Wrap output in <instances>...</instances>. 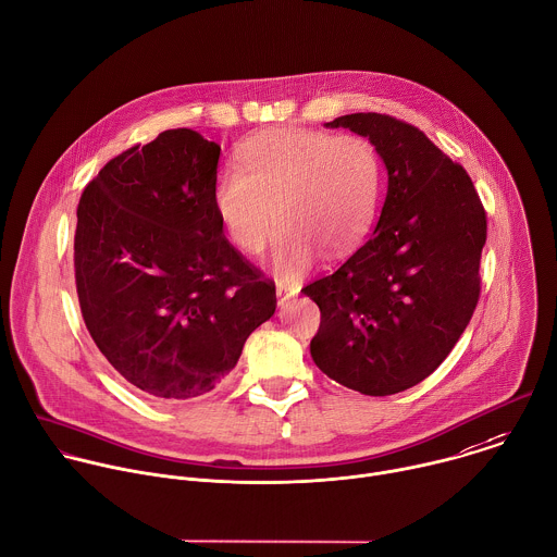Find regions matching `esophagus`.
<instances>
[{
  "instance_id": "obj_1",
  "label": "esophagus",
  "mask_w": 557,
  "mask_h": 557,
  "mask_svg": "<svg viewBox=\"0 0 557 557\" xmlns=\"http://www.w3.org/2000/svg\"><path fill=\"white\" fill-rule=\"evenodd\" d=\"M297 293H299V288H297V286H293V284H284V282H277V304H280V306H284L286 301H290Z\"/></svg>"
}]
</instances>
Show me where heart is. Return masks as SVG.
<instances>
[{
	"label": "heart",
	"instance_id": "heart-1",
	"mask_svg": "<svg viewBox=\"0 0 557 557\" xmlns=\"http://www.w3.org/2000/svg\"><path fill=\"white\" fill-rule=\"evenodd\" d=\"M238 163L219 172L214 210L249 256L267 247L275 219V264L284 275L310 267L317 249L330 258L351 251L374 223L383 174L364 137L277 128L249 139Z\"/></svg>",
	"mask_w": 557,
	"mask_h": 557
}]
</instances>
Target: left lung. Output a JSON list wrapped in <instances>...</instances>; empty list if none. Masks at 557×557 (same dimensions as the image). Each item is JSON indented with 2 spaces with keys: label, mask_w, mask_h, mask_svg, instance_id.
<instances>
[{
  "label": "left lung",
  "mask_w": 557,
  "mask_h": 557,
  "mask_svg": "<svg viewBox=\"0 0 557 557\" xmlns=\"http://www.w3.org/2000/svg\"><path fill=\"white\" fill-rule=\"evenodd\" d=\"M327 126L369 137L389 174L381 221L334 273L301 288L321 310L312 360L364 396L400 394L444 362L481 295L485 208L461 163L385 113Z\"/></svg>",
  "instance_id": "8db88e82"
}]
</instances>
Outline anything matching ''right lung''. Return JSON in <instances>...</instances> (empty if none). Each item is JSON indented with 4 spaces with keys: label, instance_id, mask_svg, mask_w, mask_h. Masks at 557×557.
Here are the masks:
<instances>
[{
    "label": "right lung",
    "instance_id": "obj_1",
    "mask_svg": "<svg viewBox=\"0 0 557 557\" xmlns=\"http://www.w3.org/2000/svg\"><path fill=\"white\" fill-rule=\"evenodd\" d=\"M219 157L197 131H163L107 161L76 210L85 325L115 372L154 400L219 387L277 306L275 284L223 234Z\"/></svg>",
    "mask_w": 557,
    "mask_h": 557
}]
</instances>
